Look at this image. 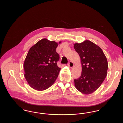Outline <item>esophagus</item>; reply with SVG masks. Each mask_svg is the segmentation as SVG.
Wrapping results in <instances>:
<instances>
[{
    "mask_svg": "<svg viewBox=\"0 0 123 123\" xmlns=\"http://www.w3.org/2000/svg\"><path fill=\"white\" fill-rule=\"evenodd\" d=\"M68 65H69V67H70V68H72V67H73L74 66V64H73V63L72 62L70 61L69 62Z\"/></svg>",
    "mask_w": 123,
    "mask_h": 123,
    "instance_id": "esophagus-1",
    "label": "esophagus"
}]
</instances>
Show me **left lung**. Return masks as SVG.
<instances>
[{"mask_svg": "<svg viewBox=\"0 0 123 123\" xmlns=\"http://www.w3.org/2000/svg\"><path fill=\"white\" fill-rule=\"evenodd\" d=\"M74 47L80 57L82 66L81 76L74 80L75 87L82 94H91L99 88L106 76L107 59L102 49L89 41L75 43Z\"/></svg>", "mask_w": 123, "mask_h": 123, "instance_id": "8db88e82", "label": "left lung"}]
</instances>
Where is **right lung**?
Returning <instances> with one entry per match:
<instances>
[{
	"instance_id": "obj_1",
	"label": "right lung",
	"mask_w": 123,
	"mask_h": 123,
	"mask_svg": "<svg viewBox=\"0 0 123 123\" xmlns=\"http://www.w3.org/2000/svg\"><path fill=\"white\" fill-rule=\"evenodd\" d=\"M61 41L59 42L60 44ZM58 43L43 39L31 47L24 62V76L33 89L42 91L50 87L59 76Z\"/></svg>"
}]
</instances>
